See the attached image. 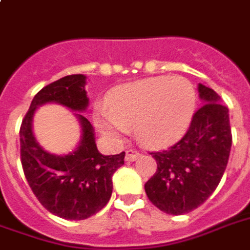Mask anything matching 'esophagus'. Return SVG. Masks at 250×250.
I'll use <instances>...</instances> for the list:
<instances>
[{
  "instance_id": "obj_1",
  "label": "esophagus",
  "mask_w": 250,
  "mask_h": 250,
  "mask_svg": "<svg viewBox=\"0 0 250 250\" xmlns=\"http://www.w3.org/2000/svg\"><path fill=\"white\" fill-rule=\"evenodd\" d=\"M139 153L137 150H127L125 151V161H135L138 157H139Z\"/></svg>"
}]
</instances>
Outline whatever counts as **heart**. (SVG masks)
Listing matches in <instances>:
<instances>
[{
    "mask_svg": "<svg viewBox=\"0 0 250 250\" xmlns=\"http://www.w3.org/2000/svg\"><path fill=\"white\" fill-rule=\"evenodd\" d=\"M198 95L184 77H154L116 88L108 108L96 112V125L108 137L119 138L135 125L138 142L164 147L184 135L196 109Z\"/></svg>",
    "mask_w": 250,
    "mask_h": 250,
    "instance_id": "b5f03b06",
    "label": "heart"
}]
</instances>
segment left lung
<instances>
[{
  "label": "left lung",
  "mask_w": 250,
  "mask_h": 250,
  "mask_svg": "<svg viewBox=\"0 0 250 250\" xmlns=\"http://www.w3.org/2000/svg\"><path fill=\"white\" fill-rule=\"evenodd\" d=\"M203 105L193 113L186 135L167 150L150 153L157 172L145 184L151 203L170 215L203 204L222 179L231 149L229 109L211 88L199 83Z\"/></svg>",
  "instance_id": "left-lung-1"
}]
</instances>
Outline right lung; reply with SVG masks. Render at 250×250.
I'll return each mask as SVG.
<instances>
[{
    "label": "right lung",
    "instance_id": "1",
    "mask_svg": "<svg viewBox=\"0 0 250 250\" xmlns=\"http://www.w3.org/2000/svg\"><path fill=\"white\" fill-rule=\"evenodd\" d=\"M86 77L71 74L51 83L35 95L20 127V154L25 179L43 207L70 221H81L105 206L112 195V176L125 164V151L103 155L95 142V130L85 116L76 113L83 127L77 149L67 155L47 153L36 142L32 118L36 108L58 103L73 111L86 109Z\"/></svg>",
    "mask_w": 250,
    "mask_h": 250
}]
</instances>
